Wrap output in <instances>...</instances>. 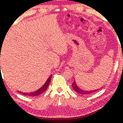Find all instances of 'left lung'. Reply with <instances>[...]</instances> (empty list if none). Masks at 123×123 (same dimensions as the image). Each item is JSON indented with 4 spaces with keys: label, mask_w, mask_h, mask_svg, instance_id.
I'll return each instance as SVG.
<instances>
[{
    "label": "left lung",
    "mask_w": 123,
    "mask_h": 123,
    "mask_svg": "<svg viewBox=\"0 0 123 123\" xmlns=\"http://www.w3.org/2000/svg\"><path fill=\"white\" fill-rule=\"evenodd\" d=\"M72 88H73L74 90H75V91H76L77 93H78V94H82V95H88V94H91V93H92L93 92H95V91H97V90H93V91H85V90H82V89L80 88V87L78 86V85H77V84H76V82H74L73 83H72Z\"/></svg>",
    "instance_id": "8db88e82"
}]
</instances>
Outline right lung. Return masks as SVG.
Returning a JSON list of instances; mask_svg holds the SVG:
<instances>
[{"mask_svg":"<svg viewBox=\"0 0 123 123\" xmlns=\"http://www.w3.org/2000/svg\"><path fill=\"white\" fill-rule=\"evenodd\" d=\"M51 77H52V75H51L49 77V78L48 79V80L46 81V82H45V84L43 85L41 88L39 89L38 90H37V91H34V92H31V93H24V92H20V94H22L23 95H25V96H29V97L38 96V95H40V94H41L42 93L44 92L45 91H46V89H47L49 85L50 81H51Z\"/></svg>","mask_w":123,"mask_h":123,"instance_id":"right-lung-1","label":"right lung"}]
</instances>
